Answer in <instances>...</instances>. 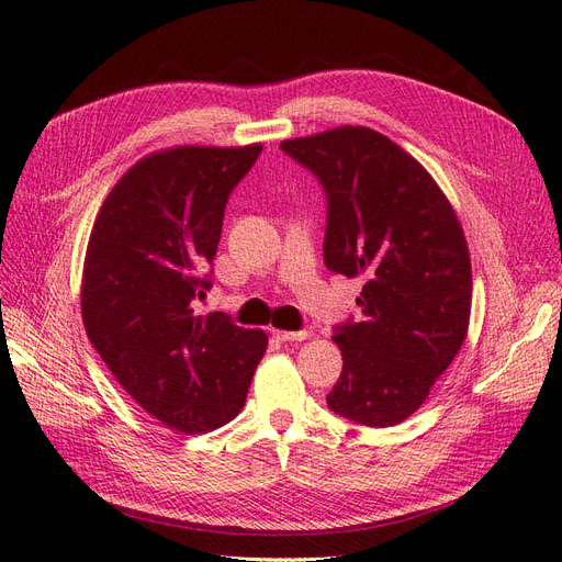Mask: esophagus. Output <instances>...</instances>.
Returning <instances> with one entry per match:
<instances>
[{"instance_id":"obj_1","label":"esophagus","mask_w":562,"mask_h":562,"mask_svg":"<svg viewBox=\"0 0 562 562\" xmlns=\"http://www.w3.org/2000/svg\"><path fill=\"white\" fill-rule=\"evenodd\" d=\"M274 333L277 339H281V342H304V339H310V333L307 330H271Z\"/></svg>"}]
</instances>
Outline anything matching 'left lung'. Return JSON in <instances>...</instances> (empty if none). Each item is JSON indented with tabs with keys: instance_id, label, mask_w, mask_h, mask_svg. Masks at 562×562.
Wrapping results in <instances>:
<instances>
[{
	"instance_id": "1",
	"label": "left lung",
	"mask_w": 562,
	"mask_h": 562,
	"mask_svg": "<svg viewBox=\"0 0 562 562\" xmlns=\"http://www.w3.org/2000/svg\"><path fill=\"white\" fill-rule=\"evenodd\" d=\"M281 149L328 196L323 258L366 281L363 321L333 335L342 375L328 407L366 427H396L427 401L462 349L471 258L457 213L415 157L368 126H337Z\"/></svg>"
}]
</instances>
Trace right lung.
<instances>
[{
  "mask_svg": "<svg viewBox=\"0 0 562 562\" xmlns=\"http://www.w3.org/2000/svg\"><path fill=\"white\" fill-rule=\"evenodd\" d=\"M262 151L178 145L135 161L100 206L81 274L91 345L143 411L182 434L239 415L269 337L192 307L229 192Z\"/></svg>",
  "mask_w": 562,
  "mask_h": 562,
  "instance_id": "add662e5",
  "label": "right lung"
}]
</instances>
